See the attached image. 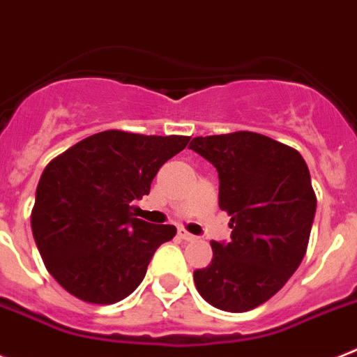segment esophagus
Masks as SVG:
<instances>
[{
    "mask_svg": "<svg viewBox=\"0 0 357 357\" xmlns=\"http://www.w3.org/2000/svg\"><path fill=\"white\" fill-rule=\"evenodd\" d=\"M178 235H179V237L183 238V241H196V238H197L196 235L188 234V231L185 230V228H179V230H178Z\"/></svg>",
    "mask_w": 357,
    "mask_h": 357,
    "instance_id": "34e87169",
    "label": "esophagus"
}]
</instances>
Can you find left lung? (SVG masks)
<instances>
[{"label": "left lung", "mask_w": 357, "mask_h": 357, "mask_svg": "<svg viewBox=\"0 0 357 357\" xmlns=\"http://www.w3.org/2000/svg\"><path fill=\"white\" fill-rule=\"evenodd\" d=\"M188 149L219 172V208L231 241H212V262L194 271L210 305L244 312L284 287L303 255L316 212L305 160L296 149L252 131L197 136Z\"/></svg>", "instance_id": "obj_1"}]
</instances>
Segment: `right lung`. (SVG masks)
Returning <instances> with one entry per match:
<instances>
[{
	"instance_id": "1",
	"label": "right lung",
	"mask_w": 357,
	"mask_h": 357,
	"mask_svg": "<svg viewBox=\"0 0 357 357\" xmlns=\"http://www.w3.org/2000/svg\"><path fill=\"white\" fill-rule=\"evenodd\" d=\"M190 136L102 131L59 154L43 170L32 234L57 284L88 303L109 305L140 286L172 225L136 219L132 203Z\"/></svg>"
}]
</instances>
